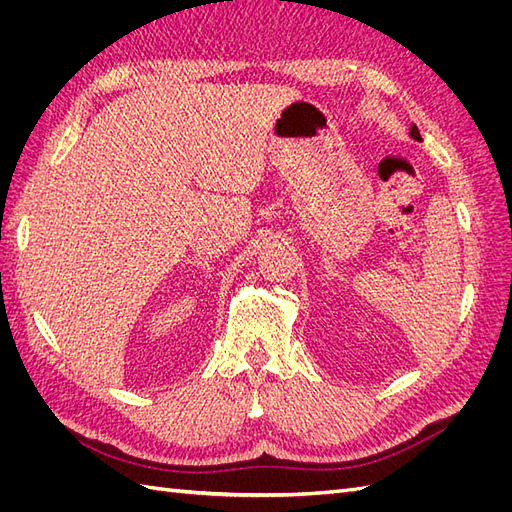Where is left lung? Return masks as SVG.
<instances>
[{
    "label": "left lung",
    "instance_id": "obj_1",
    "mask_svg": "<svg viewBox=\"0 0 512 512\" xmlns=\"http://www.w3.org/2000/svg\"><path fill=\"white\" fill-rule=\"evenodd\" d=\"M410 136L414 138V141H421V132H418V128L414 126V123L410 126Z\"/></svg>",
    "mask_w": 512,
    "mask_h": 512
}]
</instances>
